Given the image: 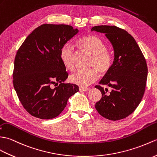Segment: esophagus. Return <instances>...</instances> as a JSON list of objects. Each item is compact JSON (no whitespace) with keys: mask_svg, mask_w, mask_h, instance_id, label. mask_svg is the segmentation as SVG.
Returning a JSON list of instances; mask_svg holds the SVG:
<instances>
[{"mask_svg":"<svg viewBox=\"0 0 157 157\" xmlns=\"http://www.w3.org/2000/svg\"><path fill=\"white\" fill-rule=\"evenodd\" d=\"M79 90H81V91H84V92H87L89 90V89L88 88H82V87H80Z\"/></svg>","mask_w":157,"mask_h":157,"instance_id":"esophagus-1","label":"esophagus"}]
</instances>
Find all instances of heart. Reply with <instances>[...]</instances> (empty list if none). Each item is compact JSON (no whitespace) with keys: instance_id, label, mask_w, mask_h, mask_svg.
<instances>
[{"instance_id":"heart-1","label":"heart","mask_w":157,"mask_h":157,"mask_svg":"<svg viewBox=\"0 0 157 157\" xmlns=\"http://www.w3.org/2000/svg\"><path fill=\"white\" fill-rule=\"evenodd\" d=\"M78 44L83 50L92 55L88 69L80 70L70 76V81L81 87H86L95 82L101 74H106L113 63L112 54L107 50L105 43L94 35H87L78 40ZM75 50L71 44L67 43L60 50V58L64 66L70 71L75 69Z\"/></svg>"}]
</instances>
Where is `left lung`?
Segmentation results:
<instances>
[{"label": "left lung", "instance_id": "obj_1", "mask_svg": "<svg viewBox=\"0 0 157 157\" xmlns=\"http://www.w3.org/2000/svg\"><path fill=\"white\" fill-rule=\"evenodd\" d=\"M91 31L105 33L114 52L112 67L99 82L111 90L95 86L102 94L95 108L108 120L123 119L134 112L143 97L148 75L147 62L134 38L126 31L110 25L95 26Z\"/></svg>", "mask_w": 157, "mask_h": 157}]
</instances>
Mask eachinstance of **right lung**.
<instances>
[{
	"label": "right lung",
	"instance_id": "obj_1",
	"mask_svg": "<svg viewBox=\"0 0 157 157\" xmlns=\"http://www.w3.org/2000/svg\"><path fill=\"white\" fill-rule=\"evenodd\" d=\"M78 31L68 25L43 24L27 37L17 51L13 86L31 116L43 120L57 117L70 97L79 90L76 85L64 83L68 75L60 58L62 47Z\"/></svg>",
	"mask_w": 157,
	"mask_h": 157
}]
</instances>
